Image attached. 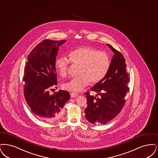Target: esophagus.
Wrapping results in <instances>:
<instances>
[{
	"label": "esophagus",
	"instance_id": "esophagus-1",
	"mask_svg": "<svg viewBox=\"0 0 158 158\" xmlns=\"http://www.w3.org/2000/svg\"><path fill=\"white\" fill-rule=\"evenodd\" d=\"M70 95H71V98H74V97L78 96V94L76 93H71L70 94Z\"/></svg>",
	"mask_w": 158,
	"mask_h": 158
}]
</instances>
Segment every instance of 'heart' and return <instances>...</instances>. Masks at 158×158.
<instances>
[{
  "instance_id": "obj_1",
  "label": "heart",
  "mask_w": 158,
  "mask_h": 158,
  "mask_svg": "<svg viewBox=\"0 0 158 158\" xmlns=\"http://www.w3.org/2000/svg\"><path fill=\"white\" fill-rule=\"evenodd\" d=\"M73 64L80 66L79 76L63 84V88L72 93L84 89L89 82L96 84L103 80L107 74L110 65L109 56L94 48L83 47L77 48L69 54ZM70 61L65 57L58 58L55 63V69L61 78L68 76Z\"/></svg>"
}]
</instances>
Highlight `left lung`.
I'll return each mask as SVG.
<instances>
[{"mask_svg":"<svg viewBox=\"0 0 158 158\" xmlns=\"http://www.w3.org/2000/svg\"><path fill=\"white\" fill-rule=\"evenodd\" d=\"M114 52L110 68L103 80L90 89L97 93L96 96L85 93L87 107L85 109L86 119L93 124H105L121 111L126 102L124 97L129 91V74L126 71L123 55L109 44Z\"/></svg>","mask_w":158,"mask_h":158,"instance_id":"8db88e82","label":"left lung"}]
</instances>
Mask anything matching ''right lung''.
Masks as SVG:
<instances>
[{
	"label": "right lung",
	"instance_id": "right-lung-1",
	"mask_svg": "<svg viewBox=\"0 0 158 158\" xmlns=\"http://www.w3.org/2000/svg\"><path fill=\"white\" fill-rule=\"evenodd\" d=\"M65 40H44L27 57L24 70V96L31 112L42 120L52 123L61 118L63 107L69 98L67 91L50 94L49 89L57 85L55 67L59 47Z\"/></svg>",
	"mask_w": 158,
	"mask_h": 158
}]
</instances>
